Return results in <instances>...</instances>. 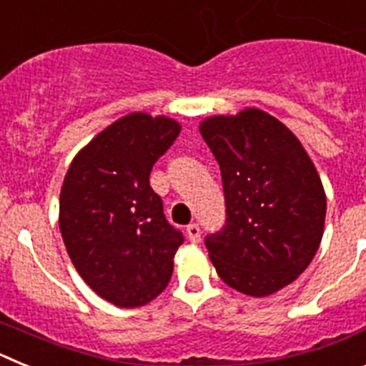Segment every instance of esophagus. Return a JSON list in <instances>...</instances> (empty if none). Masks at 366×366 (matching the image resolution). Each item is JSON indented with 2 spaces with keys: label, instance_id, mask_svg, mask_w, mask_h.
I'll return each instance as SVG.
<instances>
[{
  "label": "esophagus",
  "instance_id": "34e87169",
  "mask_svg": "<svg viewBox=\"0 0 366 366\" xmlns=\"http://www.w3.org/2000/svg\"><path fill=\"white\" fill-rule=\"evenodd\" d=\"M187 238H189L190 242H199V238H202V229H199L198 223H190V225H187Z\"/></svg>",
  "mask_w": 366,
  "mask_h": 366
}]
</instances>
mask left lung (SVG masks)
<instances>
[{
    "label": "left lung",
    "instance_id": "left-lung-1",
    "mask_svg": "<svg viewBox=\"0 0 366 366\" xmlns=\"http://www.w3.org/2000/svg\"><path fill=\"white\" fill-rule=\"evenodd\" d=\"M222 172L225 223L205 236L219 279L266 297L310 266L325 231L326 196L299 139L260 109L202 122Z\"/></svg>",
    "mask_w": 366,
    "mask_h": 366
}]
</instances>
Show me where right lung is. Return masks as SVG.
Listing matches in <instances>:
<instances>
[{
	"instance_id": "add662e5",
	"label": "right lung",
	"mask_w": 366,
	"mask_h": 366,
	"mask_svg": "<svg viewBox=\"0 0 366 366\" xmlns=\"http://www.w3.org/2000/svg\"><path fill=\"white\" fill-rule=\"evenodd\" d=\"M181 132L176 121L130 113L71 163L60 192V231L93 292L121 308L150 302L170 282L183 232L150 187L155 161Z\"/></svg>"
}]
</instances>
